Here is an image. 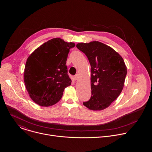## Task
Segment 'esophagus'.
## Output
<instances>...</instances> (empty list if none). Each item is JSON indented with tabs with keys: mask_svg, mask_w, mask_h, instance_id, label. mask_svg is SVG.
<instances>
[{
	"mask_svg": "<svg viewBox=\"0 0 152 152\" xmlns=\"http://www.w3.org/2000/svg\"><path fill=\"white\" fill-rule=\"evenodd\" d=\"M78 78H79V76H78V74H77V75H75V76H74V80H78Z\"/></svg>",
	"mask_w": 152,
	"mask_h": 152,
	"instance_id": "esophagus-1",
	"label": "esophagus"
}]
</instances>
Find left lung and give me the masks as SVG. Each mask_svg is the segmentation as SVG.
Masks as SVG:
<instances>
[{
	"instance_id": "8db88e82",
	"label": "left lung",
	"mask_w": 152,
	"mask_h": 152,
	"mask_svg": "<svg viewBox=\"0 0 152 152\" xmlns=\"http://www.w3.org/2000/svg\"><path fill=\"white\" fill-rule=\"evenodd\" d=\"M91 65V96L83 104L101 110L108 108L121 93L127 74L122 57L110 47L99 42L78 43Z\"/></svg>"
}]
</instances>
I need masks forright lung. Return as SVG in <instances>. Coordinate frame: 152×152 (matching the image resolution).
<instances>
[{
    "instance_id": "add662e5",
    "label": "right lung",
    "mask_w": 152,
    "mask_h": 152,
    "mask_svg": "<svg viewBox=\"0 0 152 152\" xmlns=\"http://www.w3.org/2000/svg\"><path fill=\"white\" fill-rule=\"evenodd\" d=\"M75 44L60 38L40 45L28 57L24 81L32 100L42 107L51 106L62 98L64 90L71 85L66 61Z\"/></svg>"
}]
</instances>
